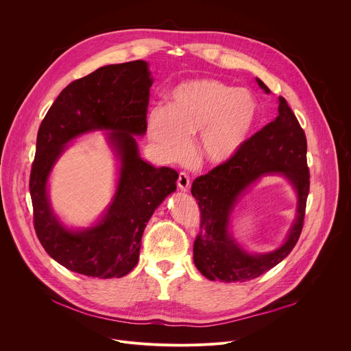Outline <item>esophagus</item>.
<instances>
[{
	"label": "esophagus",
	"instance_id": "esophagus-1",
	"mask_svg": "<svg viewBox=\"0 0 351 351\" xmlns=\"http://www.w3.org/2000/svg\"><path fill=\"white\" fill-rule=\"evenodd\" d=\"M178 187L182 191H189L190 190V178L186 172H180L178 178Z\"/></svg>",
	"mask_w": 351,
	"mask_h": 351
}]
</instances>
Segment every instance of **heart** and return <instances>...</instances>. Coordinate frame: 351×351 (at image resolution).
<instances>
[{
	"mask_svg": "<svg viewBox=\"0 0 351 351\" xmlns=\"http://www.w3.org/2000/svg\"><path fill=\"white\" fill-rule=\"evenodd\" d=\"M257 117L254 97L214 79L180 83L169 94L165 110L148 115V132L171 160L189 153L198 133V152L211 164L233 158L252 132Z\"/></svg>",
	"mask_w": 351,
	"mask_h": 351,
	"instance_id": "obj_1",
	"label": "heart"
}]
</instances>
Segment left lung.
<instances>
[{
  "label": "left lung",
  "instance_id": "obj_1",
  "mask_svg": "<svg viewBox=\"0 0 351 351\" xmlns=\"http://www.w3.org/2000/svg\"><path fill=\"white\" fill-rule=\"evenodd\" d=\"M261 88L269 93L263 80ZM283 173L299 195L296 221L285 244L274 254L250 256L227 234V222L238 195L264 173ZM310 191L307 138L294 112L279 97L278 117L247 138L237 154L198 176L191 194L199 208V230L193 245L194 264L206 278L247 282L258 278L286 258L302 234Z\"/></svg>",
  "mask_w": 351,
  "mask_h": 351
}]
</instances>
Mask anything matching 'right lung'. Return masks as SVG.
I'll use <instances>...</instances> for the list:
<instances>
[{
	"mask_svg": "<svg viewBox=\"0 0 351 351\" xmlns=\"http://www.w3.org/2000/svg\"><path fill=\"white\" fill-rule=\"evenodd\" d=\"M152 84L144 61L101 66L69 83L41 121L29 182L33 225L48 256L72 272L98 279L129 274L138 261L148 219L176 190L178 172L143 161L133 137L147 129ZM94 128L114 130L110 138L121 158V179L105 219L76 234L65 230L52 214L46 178L63 145Z\"/></svg>",
	"mask_w": 351,
	"mask_h": 351,
	"instance_id": "obj_1",
	"label": "right lung"
}]
</instances>
